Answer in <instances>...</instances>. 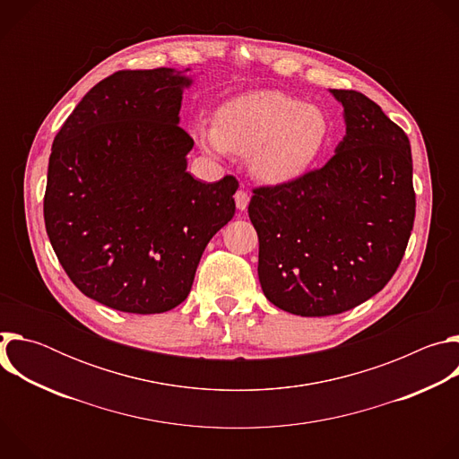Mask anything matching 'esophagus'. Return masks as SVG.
Segmentation results:
<instances>
[{
  "label": "esophagus",
  "instance_id": "34e87169",
  "mask_svg": "<svg viewBox=\"0 0 459 459\" xmlns=\"http://www.w3.org/2000/svg\"><path fill=\"white\" fill-rule=\"evenodd\" d=\"M234 200H236V207L239 211H247L248 202H250V194L247 190H238L236 195H234Z\"/></svg>",
  "mask_w": 459,
  "mask_h": 459
}]
</instances>
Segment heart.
<instances>
[{"label":"heart","mask_w":459,"mask_h":459,"mask_svg":"<svg viewBox=\"0 0 459 459\" xmlns=\"http://www.w3.org/2000/svg\"><path fill=\"white\" fill-rule=\"evenodd\" d=\"M194 138L214 154L250 156L255 178L283 183L301 176L329 142V117L283 92L239 96L218 112V123H194Z\"/></svg>","instance_id":"obj_1"}]
</instances>
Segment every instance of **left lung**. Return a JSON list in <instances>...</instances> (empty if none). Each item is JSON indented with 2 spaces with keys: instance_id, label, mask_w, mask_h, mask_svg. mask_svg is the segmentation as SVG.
<instances>
[{
  "instance_id": "1",
  "label": "left lung",
  "mask_w": 459,
  "mask_h": 459,
  "mask_svg": "<svg viewBox=\"0 0 459 459\" xmlns=\"http://www.w3.org/2000/svg\"><path fill=\"white\" fill-rule=\"evenodd\" d=\"M347 134L321 169L252 190L264 294L296 316H334L400 267L416 216L411 142L379 105L333 89Z\"/></svg>"
}]
</instances>
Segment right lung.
I'll use <instances>...</instances> for the list:
<instances>
[{"mask_svg": "<svg viewBox=\"0 0 459 459\" xmlns=\"http://www.w3.org/2000/svg\"><path fill=\"white\" fill-rule=\"evenodd\" d=\"M190 83L167 67L114 73L54 138L50 245L71 281L114 310L160 314L185 301L207 243L236 212L234 176L204 183L186 172L194 140L178 114Z\"/></svg>", "mask_w": 459, "mask_h": 459, "instance_id": "obj_1", "label": "right lung"}]
</instances>
